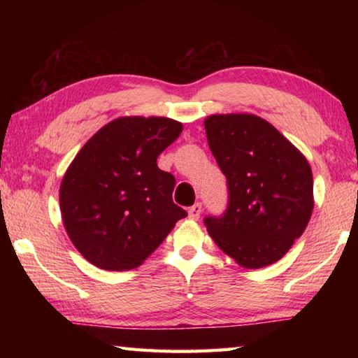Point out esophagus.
<instances>
[{
    "instance_id": "obj_1",
    "label": "esophagus",
    "mask_w": 358,
    "mask_h": 358,
    "mask_svg": "<svg viewBox=\"0 0 358 358\" xmlns=\"http://www.w3.org/2000/svg\"><path fill=\"white\" fill-rule=\"evenodd\" d=\"M201 213H202V205L201 203H194L192 207L187 210V216H189V220H199Z\"/></svg>"
}]
</instances>
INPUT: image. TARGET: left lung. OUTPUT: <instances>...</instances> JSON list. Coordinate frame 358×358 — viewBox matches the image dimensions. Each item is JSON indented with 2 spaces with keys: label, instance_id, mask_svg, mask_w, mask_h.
<instances>
[{
  "label": "left lung",
  "instance_id": "8db88e82",
  "mask_svg": "<svg viewBox=\"0 0 358 358\" xmlns=\"http://www.w3.org/2000/svg\"><path fill=\"white\" fill-rule=\"evenodd\" d=\"M203 124L229 187L226 213L205 217L210 237L245 268L278 262L310 222V162L257 115L216 113Z\"/></svg>",
  "mask_w": 358,
  "mask_h": 358
}]
</instances>
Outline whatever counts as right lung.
<instances>
[{"mask_svg": "<svg viewBox=\"0 0 358 358\" xmlns=\"http://www.w3.org/2000/svg\"><path fill=\"white\" fill-rule=\"evenodd\" d=\"M183 131L166 117H121L78 151L59 186L66 232L77 251L102 270L137 268L186 211L175 205V178L157 156Z\"/></svg>", "mask_w": 358, "mask_h": 358, "instance_id": "1", "label": "right lung"}]
</instances>
